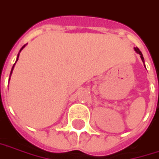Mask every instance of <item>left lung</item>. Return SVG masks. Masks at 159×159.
<instances>
[{
    "label": "left lung",
    "instance_id": "left-lung-1",
    "mask_svg": "<svg viewBox=\"0 0 159 159\" xmlns=\"http://www.w3.org/2000/svg\"><path fill=\"white\" fill-rule=\"evenodd\" d=\"M135 51H136L137 53H138V54L140 55V57H141V59H142V61H143V63H144V57H143V54H142V52H140V50H139V49H138L137 47H135Z\"/></svg>",
    "mask_w": 159,
    "mask_h": 159
}]
</instances>
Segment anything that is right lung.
I'll use <instances>...</instances> for the list:
<instances>
[{
    "label": "right lung",
    "instance_id": "right-lung-1",
    "mask_svg": "<svg viewBox=\"0 0 159 159\" xmlns=\"http://www.w3.org/2000/svg\"><path fill=\"white\" fill-rule=\"evenodd\" d=\"M24 47H25V45H23V46H22V48H21V50H20V52H21V51H22V49L24 48ZM19 53H20V52H19ZM19 53H18V56H17V59H16V62L18 61V58H19ZM14 65H15V64L13 65V66H12V68H11V73H12V70H13V67H14Z\"/></svg>",
    "mask_w": 159,
    "mask_h": 159
}]
</instances>
